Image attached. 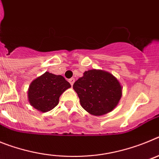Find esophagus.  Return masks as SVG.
Returning <instances> with one entry per match:
<instances>
[{"instance_id":"esophagus-1","label":"esophagus","mask_w":159,"mask_h":159,"mask_svg":"<svg viewBox=\"0 0 159 159\" xmlns=\"http://www.w3.org/2000/svg\"><path fill=\"white\" fill-rule=\"evenodd\" d=\"M69 83H70V84H71V86H72L73 84H74V83H75V79H74V78H71V79H70V80H69Z\"/></svg>"}]
</instances>
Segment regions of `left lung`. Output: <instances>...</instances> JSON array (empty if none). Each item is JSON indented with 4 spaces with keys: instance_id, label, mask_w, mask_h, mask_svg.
I'll list each match as a JSON object with an SVG mask.
<instances>
[{
    "instance_id": "left-lung-1",
    "label": "left lung",
    "mask_w": 159,
    "mask_h": 159,
    "mask_svg": "<svg viewBox=\"0 0 159 159\" xmlns=\"http://www.w3.org/2000/svg\"><path fill=\"white\" fill-rule=\"evenodd\" d=\"M82 107L88 113L100 116L113 111L123 95L121 84L111 73L100 69L84 71L74 84Z\"/></svg>"
}]
</instances>
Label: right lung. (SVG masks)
Masks as SVG:
<instances>
[{"instance_id":"obj_1","label":"right lung","mask_w":159,"mask_h":159,"mask_svg":"<svg viewBox=\"0 0 159 159\" xmlns=\"http://www.w3.org/2000/svg\"><path fill=\"white\" fill-rule=\"evenodd\" d=\"M69 88L71 84L62 75L46 71L32 81L28 90V99L35 109L48 112L57 106L60 96Z\"/></svg>"}]
</instances>
